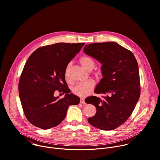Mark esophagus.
I'll use <instances>...</instances> for the list:
<instances>
[{"label":"esophagus","mask_w":160,"mask_h":160,"mask_svg":"<svg viewBox=\"0 0 160 160\" xmlns=\"http://www.w3.org/2000/svg\"><path fill=\"white\" fill-rule=\"evenodd\" d=\"M80 103H82V104H85V99L83 98H80Z\"/></svg>","instance_id":"obj_1"}]
</instances>
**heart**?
I'll use <instances>...</instances> for the list:
<instances>
[{
	"mask_svg": "<svg viewBox=\"0 0 160 160\" xmlns=\"http://www.w3.org/2000/svg\"><path fill=\"white\" fill-rule=\"evenodd\" d=\"M79 62L82 66L88 71L92 70L95 66V62L94 60L89 56L82 57ZM70 68V64L67 65L65 71V77L67 80H68V72ZM95 86V82L93 80H88L85 82L77 83L72 88V92L76 95L79 97H85L88 95L94 88Z\"/></svg>",
	"mask_w": 160,
	"mask_h": 160,
	"instance_id": "b5f03b06",
	"label": "heart"
}]
</instances>
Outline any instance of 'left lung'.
Returning a JSON list of instances; mask_svg holds the SVG:
<instances>
[{
	"mask_svg": "<svg viewBox=\"0 0 160 160\" xmlns=\"http://www.w3.org/2000/svg\"><path fill=\"white\" fill-rule=\"evenodd\" d=\"M86 55L98 61L103 78L94 92L104 94L103 100L92 96L85 102L93 105L96 114L88 119L94 127L105 131L116 129L133 112L140 96L138 64L132 52L115 42L86 44Z\"/></svg>",
	"mask_w": 160,
	"mask_h": 160,
	"instance_id": "8db88e82",
	"label": "left lung"
}]
</instances>
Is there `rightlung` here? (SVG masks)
Wrapping results in <instances>:
<instances>
[{"mask_svg":"<svg viewBox=\"0 0 160 160\" xmlns=\"http://www.w3.org/2000/svg\"><path fill=\"white\" fill-rule=\"evenodd\" d=\"M85 43L58 42L39 48L28 59L19 83V94L26 118L42 129L59 125L68 107L78 105L80 98L69 93L65 71ZM58 90L66 93L60 99Z\"/></svg>","mask_w":160,"mask_h":160,"instance_id":"obj_1","label":"right lung"}]
</instances>
